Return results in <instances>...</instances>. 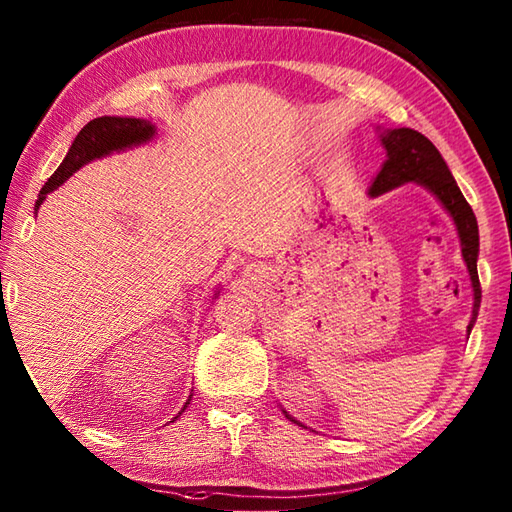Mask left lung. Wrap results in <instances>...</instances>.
I'll use <instances>...</instances> for the list:
<instances>
[{"label":"left lung","instance_id":"obj_1","mask_svg":"<svg viewBox=\"0 0 512 512\" xmlns=\"http://www.w3.org/2000/svg\"><path fill=\"white\" fill-rule=\"evenodd\" d=\"M380 143L387 149V160L380 167L378 176L374 178L369 195H376L400 187V184L416 182L429 189L444 209L453 217V224L458 228L460 244H462V257L469 268L471 286H473V317L469 323V334L473 323L477 319V310H480L482 301V288L480 277H477V253H480V233H477V220L475 213L464 200V195L458 187V182L451 176L447 162L440 156L436 145L431 143L427 136H422L416 129L400 127V129H385L380 134ZM288 416V411H284ZM290 418V416H288ZM297 422L295 418H290Z\"/></svg>","mask_w":512,"mask_h":512}]
</instances>
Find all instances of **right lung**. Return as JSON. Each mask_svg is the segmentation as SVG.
<instances>
[{
    "mask_svg": "<svg viewBox=\"0 0 512 512\" xmlns=\"http://www.w3.org/2000/svg\"><path fill=\"white\" fill-rule=\"evenodd\" d=\"M154 134H156V127L149 121H145V118H121V116L94 118V121H90L79 134H76L68 156L63 158L59 169L52 173L46 184H43V189L39 191V198L35 202V213L39 211L41 202L46 200V195L50 191L61 187V184L68 180L74 171H79L83 165H88L90 160L103 158L107 154H112V151H123L127 147L147 143V140L154 138ZM191 396L187 402H184L182 411L187 409Z\"/></svg>",
    "mask_w": 512,
    "mask_h": 512,
    "instance_id": "right-lung-1",
    "label": "right lung"
}]
</instances>
